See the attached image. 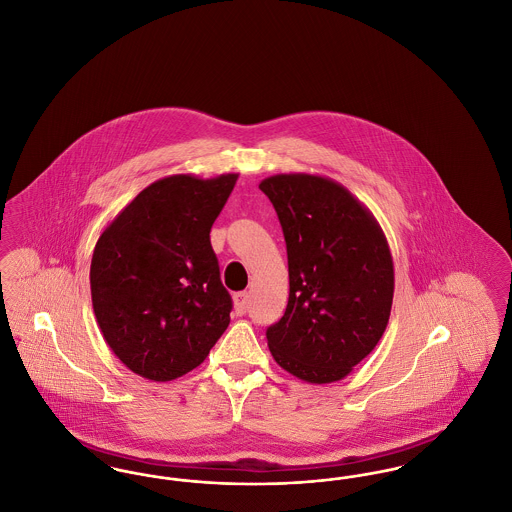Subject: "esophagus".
Instances as JSON below:
<instances>
[{"label": "esophagus", "instance_id": "esophagus-1", "mask_svg": "<svg viewBox=\"0 0 512 512\" xmlns=\"http://www.w3.org/2000/svg\"><path fill=\"white\" fill-rule=\"evenodd\" d=\"M247 303H249V293H234V309H236L238 315H244L245 309H247Z\"/></svg>", "mask_w": 512, "mask_h": 512}]
</instances>
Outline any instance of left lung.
Returning <instances> with one entry per match:
<instances>
[{"label": "left lung", "instance_id": "1", "mask_svg": "<svg viewBox=\"0 0 512 512\" xmlns=\"http://www.w3.org/2000/svg\"><path fill=\"white\" fill-rule=\"evenodd\" d=\"M259 188L282 224L290 272L288 307L267 330L268 349L303 382L343 380L390 320L395 278L386 234L332 178L274 174Z\"/></svg>", "mask_w": 512, "mask_h": 512}]
</instances>
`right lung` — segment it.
Here are the masks:
<instances>
[{"label":"right lung","mask_w":512,"mask_h":512,"mask_svg":"<svg viewBox=\"0 0 512 512\" xmlns=\"http://www.w3.org/2000/svg\"><path fill=\"white\" fill-rule=\"evenodd\" d=\"M238 174L165 176L101 232L90 267L103 340L134 374L171 382L201 365L230 324L211 226Z\"/></svg>","instance_id":"add662e5"}]
</instances>
